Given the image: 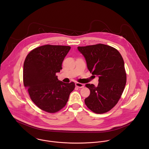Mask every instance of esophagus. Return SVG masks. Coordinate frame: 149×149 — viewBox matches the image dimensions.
Listing matches in <instances>:
<instances>
[{"label":"esophagus","instance_id":"obj_1","mask_svg":"<svg viewBox=\"0 0 149 149\" xmlns=\"http://www.w3.org/2000/svg\"><path fill=\"white\" fill-rule=\"evenodd\" d=\"M75 85H76V86H77L79 88H83L84 86L83 84H81V83H76Z\"/></svg>","mask_w":149,"mask_h":149}]
</instances>
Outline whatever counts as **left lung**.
I'll return each mask as SVG.
<instances>
[{"mask_svg": "<svg viewBox=\"0 0 149 149\" xmlns=\"http://www.w3.org/2000/svg\"><path fill=\"white\" fill-rule=\"evenodd\" d=\"M77 49L84 56L89 72L99 77L97 86L85 85L90 90L85 104L95 113L107 112L117 104L126 85L123 59L116 49L102 43L79 46Z\"/></svg>", "mask_w": 149, "mask_h": 149, "instance_id": "left-lung-1", "label": "left lung"}]
</instances>
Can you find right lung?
I'll use <instances>...</instances> for the list:
<instances>
[{
    "label": "right lung",
    "mask_w": 149,
    "mask_h": 149,
    "mask_svg": "<svg viewBox=\"0 0 149 149\" xmlns=\"http://www.w3.org/2000/svg\"><path fill=\"white\" fill-rule=\"evenodd\" d=\"M69 46L46 45L31 50L23 64V84L34 103L42 110L54 113L66 105L74 90L73 82L58 80L56 73L62 69Z\"/></svg>",
    "instance_id": "add662e5"
}]
</instances>
